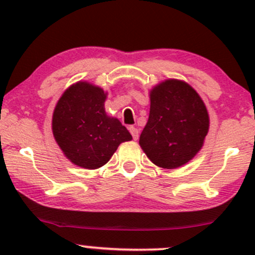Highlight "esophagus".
I'll list each match as a JSON object with an SVG mask.
<instances>
[{
	"label": "esophagus",
	"mask_w": 255,
	"mask_h": 255,
	"mask_svg": "<svg viewBox=\"0 0 255 255\" xmlns=\"http://www.w3.org/2000/svg\"><path fill=\"white\" fill-rule=\"evenodd\" d=\"M128 129H129L131 136H133V139L134 140H137V137H139V130H137L135 127H133V126H130V127L128 128Z\"/></svg>",
	"instance_id": "obj_1"
}]
</instances>
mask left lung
I'll use <instances>...</instances> for the list:
<instances>
[{
  "mask_svg": "<svg viewBox=\"0 0 255 255\" xmlns=\"http://www.w3.org/2000/svg\"><path fill=\"white\" fill-rule=\"evenodd\" d=\"M150 116L139 144L153 164L175 169L203 147L209 113L197 91L184 81L169 79L150 92Z\"/></svg>",
  "mask_w": 255,
  "mask_h": 255,
  "instance_id": "left-lung-1",
  "label": "left lung"
}]
</instances>
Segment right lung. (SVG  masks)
I'll use <instances>...</instances> for the list:
<instances>
[{"label":"right lung","instance_id":"obj_1","mask_svg":"<svg viewBox=\"0 0 255 255\" xmlns=\"http://www.w3.org/2000/svg\"><path fill=\"white\" fill-rule=\"evenodd\" d=\"M105 99L103 89L79 81L64 91L52 114L55 140L64 156L81 168H101L121 142L131 140L127 128L107 115Z\"/></svg>","mask_w":255,"mask_h":255}]
</instances>
